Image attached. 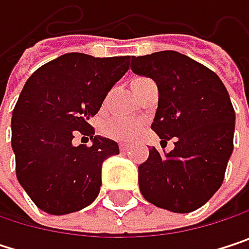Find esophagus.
<instances>
[{
	"label": "esophagus",
	"instance_id": "1",
	"mask_svg": "<svg viewBox=\"0 0 249 249\" xmlns=\"http://www.w3.org/2000/svg\"><path fill=\"white\" fill-rule=\"evenodd\" d=\"M129 148H131V147H129L128 144H120V150H121L123 153H126V151H128Z\"/></svg>",
	"mask_w": 249,
	"mask_h": 249
}]
</instances>
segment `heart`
Returning a JSON list of instances; mask_svg holds the SVG:
<instances>
[{"mask_svg": "<svg viewBox=\"0 0 249 249\" xmlns=\"http://www.w3.org/2000/svg\"><path fill=\"white\" fill-rule=\"evenodd\" d=\"M142 128V123L137 120L114 118L102 125V132L105 137L115 141H131L134 140Z\"/></svg>", "mask_w": 249, "mask_h": 249, "instance_id": "b5f03b06", "label": "heart"}]
</instances>
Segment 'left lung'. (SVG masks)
<instances>
[{"mask_svg":"<svg viewBox=\"0 0 249 249\" xmlns=\"http://www.w3.org/2000/svg\"><path fill=\"white\" fill-rule=\"evenodd\" d=\"M135 75L150 77L159 89L151 128L174 148H150L138 166L145 200L176 213L203 206L221 187L233 150L235 111L219 76L173 50L129 57Z\"/></svg>","mask_w":249,"mask_h":249,"instance_id":"8db88e82","label":"left lung"}]
</instances>
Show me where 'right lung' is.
<instances>
[{
    "label": "right lung",
    "mask_w": 249,
    "mask_h": 249,
    "mask_svg": "<svg viewBox=\"0 0 249 249\" xmlns=\"http://www.w3.org/2000/svg\"><path fill=\"white\" fill-rule=\"evenodd\" d=\"M129 56L93 57L66 53L25 82L11 118L16 173L36 206L66 215L89 206L99 195L102 163L120 147L95 135L89 120L112 86L128 72ZM77 130L92 145L73 146Z\"/></svg>",
    "instance_id": "obj_1"
}]
</instances>
